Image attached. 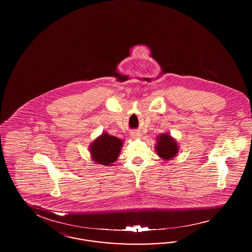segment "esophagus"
<instances>
[{
    "mask_svg": "<svg viewBox=\"0 0 252 252\" xmlns=\"http://www.w3.org/2000/svg\"><path fill=\"white\" fill-rule=\"evenodd\" d=\"M142 135H141V132L138 131V130H134L131 132V137L133 138H140Z\"/></svg>",
    "mask_w": 252,
    "mask_h": 252,
    "instance_id": "1",
    "label": "esophagus"
}]
</instances>
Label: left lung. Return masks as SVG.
<instances>
[{
  "label": "left lung",
  "instance_id": "obj_1",
  "mask_svg": "<svg viewBox=\"0 0 252 252\" xmlns=\"http://www.w3.org/2000/svg\"><path fill=\"white\" fill-rule=\"evenodd\" d=\"M156 150L158 155L163 159H170L177 155L179 147L177 142L168 134H162L158 137Z\"/></svg>",
  "mask_w": 252,
  "mask_h": 252
}]
</instances>
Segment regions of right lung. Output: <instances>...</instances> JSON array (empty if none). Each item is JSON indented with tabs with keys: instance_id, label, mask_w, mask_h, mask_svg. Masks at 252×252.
<instances>
[{
	"instance_id": "right-lung-1",
	"label": "right lung",
	"mask_w": 252,
	"mask_h": 252,
	"mask_svg": "<svg viewBox=\"0 0 252 252\" xmlns=\"http://www.w3.org/2000/svg\"><path fill=\"white\" fill-rule=\"evenodd\" d=\"M122 145V140L104 133L93 143L90 150L94 160L97 163L111 165L119 156Z\"/></svg>"
}]
</instances>
